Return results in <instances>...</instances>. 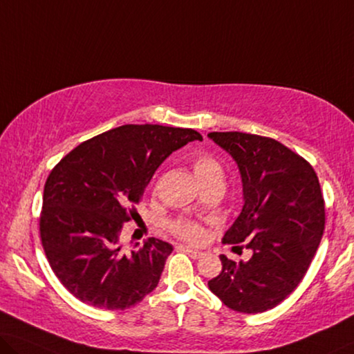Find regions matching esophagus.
Returning <instances> with one entry per match:
<instances>
[{"label": "esophagus", "mask_w": 354, "mask_h": 354, "mask_svg": "<svg viewBox=\"0 0 354 354\" xmlns=\"http://www.w3.org/2000/svg\"><path fill=\"white\" fill-rule=\"evenodd\" d=\"M181 250H183L184 252H187V254L191 256L192 259H200V257L203 256V252H202V251L194 250V248H189V246H181Z\"/></svg>", "instance_id": "obj_1"}]
</instances>
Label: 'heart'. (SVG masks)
Returning a JSON list of instances; mask_svg holds the SVG:
<instances>
[{"mask_svg":"<svg viewBox=\"0 0 354 354\" xmlns=\"http://www.w3.org/2000/svg\"><path fill=\"white\" fill-rule=\"evenodd\" d=\"M192 170L200 186H205V184L209 183H223V165L208 152H198V154L192 157ZM170 232L178 239L189 241V243H198L205 236L202 225L189 219L171 221Z\"/></svg>","mask_w":354,"mask_h":354,"instance_id":"1","label":"heart"}]
</instances>
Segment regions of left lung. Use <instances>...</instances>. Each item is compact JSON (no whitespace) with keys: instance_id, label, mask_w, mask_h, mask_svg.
<instances>
[{"instance_id":"left-lung-1","label":"left lung","mask_w":354,"mask_h":354,"mask_svg":"<svg viewBox=\"0 0 354 354\" xmlns=\"http://www.w3.org/2000/svg\"><path fill=\"white\" fill-rule=\"evenodd\" d=\"M208 136L234 157L243 183V209L223 241L252 251L248 262L221 254L223 270L208 286L235 312H267L299 286L319 246L326 213L318 176L302 156L268 136Z\"/></svg>"}]
</instances>
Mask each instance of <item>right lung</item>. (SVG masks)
I'll return each mask as SVG.
<instances>
[{
  "label": "right lung",
  "instance_id": "add662e5",
  "mask_svg": "<svg viewBox=\"0 0 354 354\" xmlns=\"http://www.w3.org/2000/svg\"><path fill=\"white\" fill-rule=\"evenodd\" d=\"M192 129L127 124L84 141L52 168L44 184L39 235L55 277L76 299L124 310L159 284L173 246L149 239L127 252L122 227L160 163L189 141Z\"/></svg>",
  "mask_w": 354,
  "mask_h": 354
}]
</instances>
